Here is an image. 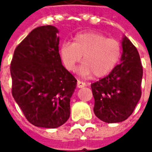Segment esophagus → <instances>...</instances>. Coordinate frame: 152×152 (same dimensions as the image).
<instances>
[{
    "label": "esophagus",
    "mask_w": 152,
    "mask_h": 152,
    "mask_svg": "<svg viewBox=\"0 0 152 152\" xmlns=\"http://www.w3.org/2000/svg\"><path fill=\"white\" fill-rule=\"evenodd\" d=\"M85 86H86V84L85 82L80 81V80H78V81H77V87H78V88H83V87H85Z\"/></svg>",
    "instance_id": "34e87169"
}]
</instances>
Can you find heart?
Wrapping results in <instances>:
<instances>
[{"mask_svg": "<svg viewBox=\"0 0 152 152\" xmlns=\"http://www.w3.org/2000/svg\"><path fill=\"white\" fill-rule=\"evenodd\" d=\"M78 70L84 76L94 74L101 77L112 72L121 56V45L115 39L94 32L76 34L73 42H63L60 47V56L66 69L72 71L81 60Z\"/></svg>", "mask_w": 152, "mask_h": 152, "instance_id": "1", "label": "heart"}]
</instances>
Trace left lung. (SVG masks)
<instances>
[{
  "mask_svg": "<svg viewBox=\"0 0 152 152\" xmlns=\"http://www.w3.org/2000/svg\"><path fill=\"white\" fill-rule=\"evenodd\" d=\"M121 62L109 75L91 84L94 112L106 123L129 117L142 95V66L137 48L126 37L122 41Z\"/></svg>",
  "mask_w": 152,
  "mask_h": 152,
  "instance_id": "8db88e82",
  "label": "left lung"
}]
</instances>
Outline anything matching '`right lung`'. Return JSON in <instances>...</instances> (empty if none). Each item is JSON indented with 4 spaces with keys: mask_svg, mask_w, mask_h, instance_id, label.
Returning <instances> with one entry per match:
<instances>
[{
    "mask_svg": "<svg viewBox=\"0 0 152 152\" xmlns=\"http://www.w3.org/2000/svg\"><path fill=\"white\" fill-rule=\"evenodd\" d=\"M58 30L35 28L16 47L10 63L12 95L26 119L37 127L54 129L70 116L76 78L63 66Z\"/></svg>",
    "mask_w": 152,
    "mask_h": 152,
    "instance_id": "obj_1",
    "label": "right lung"
}]
</instances>
